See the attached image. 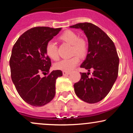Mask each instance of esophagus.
<instances>
[{
	"mask_svg": "<svg viewBox=\"0 0 133 133\" xmlns=\"http://www.w3.org/2000/svg\"><path fill=\"white\" fill-rule=\"evenodd\" d=\"M62 74H63L64 76H68L69 74H70V72L67 71H62Z\"/></svg>",
	"mask_w": 133,
	"mask_h": 133,
	"instance_id": "esophagus-1",
	"label": "esophagus"
}]
</instances>
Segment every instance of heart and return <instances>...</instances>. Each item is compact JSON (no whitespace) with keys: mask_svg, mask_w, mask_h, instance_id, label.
<instances>
[{"mask_svg":"<svg viewBox=\"0 0 133 133\" xmlns=\"http://www.w3.org/2000/svg\"><path fill=\"white\" fill-rule=\"evenodd\" d=\"M59 39L72 45V52L76 54L80 57H83L88 52V44L85 39L79 38L78 35L74 31L68 30L59 36ZM46 54L51 59L57 60L58 59L57 45L53 41H49L45 46ZM79 58L74 56L69 59H62L58 62L55 68L58 70L69 72L79 64Z\"/></svg>","mask_w":133,"mask_h":133,"instance_id":"1","label":"heart"}]
</instances>
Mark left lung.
<instances>
[{"mask_svg":"<svg viewBox=\"0 0 133 133\" xmlns=\"http://www.w3.org/2000/svg\"><path fill=\"white\" fill-rule=\"evenodd\" d=\"M70 27L80 29L88 38V54L81 68L93 71L91 77L89 72H81L80 81L74 85V92L83 101L98 103L108 95L117 77L119 60L116 47L103 30L91 23Z\"/></svg>","mask_w":133,"mask_h":133,"instance_id":"obj_1","label":"left lung"}]
</instances>
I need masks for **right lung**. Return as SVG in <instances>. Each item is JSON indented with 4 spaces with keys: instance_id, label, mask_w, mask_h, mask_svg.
<instances>
[{
    "instance_id": "right-lung-1",
    "label": "right lung",
    "mask_w": 133,
    "mask_h": 133,
    "mask_svg": "<svg viewBox=\"0 0 133 133\" xmlns=\"http://www.w3.org/2000/svg\"><path fill=\"white\" fill-rule=\"evenodd\" d=\"M62 28L37 27L25 32L14 45L10 59L11 78L18 93L27 103L43 106L56 94V81L62 76L61 70L41 77L40 73L49 72L51 66L45 46Z\"/></svg>"
}]
</instances>
